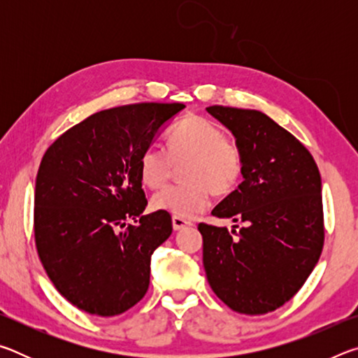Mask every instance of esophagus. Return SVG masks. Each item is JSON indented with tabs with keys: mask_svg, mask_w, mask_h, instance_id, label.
I'll return each mask as SVG.
<instances>
[{
	"mask_svg": "<svg viewBox=\"0 0 358 358\" xmlns=\"http://www.w3.org/2000/svg\"><path fill=\"white\" fill-rule=\"evenodd\" d=\"M172 226H173L175 230H181V229H185V227H187V226H191V222L183 220V217L173 216V217H172Z\"/></svg>",
	"mask_w": 358,
	"mask_h": 358,
	"instance_id": "esophagus-1",
	"label": "esophagus"
}]
</instances>
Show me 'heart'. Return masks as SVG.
I'll return each instance as SVG.
<instances>
[{"label":"heart","mask_w":358,"mask_h":358,"mask_svg":"<svg viewBox=\"0 0 358 358\" xmlns=\"http://www.w3.org/2000/svg\"><path fill=\"white\" fill-rule=\"evenodd\" d=\"M183 169L186 185L169 186L155 194L151 207L173 216L192 220L208 208L211 191L227 194L237 185L241 173L240 150L221 128L202 117L181 120L169 132L167 151L148 147L138 159V172L151 189L164 186L171 178L173 164Z\"/></svg>","instance_id":"obj_1"}]
</instances>
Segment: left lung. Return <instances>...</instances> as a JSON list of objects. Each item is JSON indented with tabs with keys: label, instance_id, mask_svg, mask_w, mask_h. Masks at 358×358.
Returning a JSON list of instances; mask_svg holds the SVG:
<instances>
[{
	"label": "left lung",
	"instance_id": "8db88e82",
	"mask_svg": "<svg viewBox=\"0 0 358 358\" xmlns=\"http://www.w3.org/2000/svg\"><path fill=\"white\" fill-rule=\"evenodd\" d=\"M207 112L235 137L243 177L211 215L246 224L237 237L199 224L207 280L234 311H275L299 292L322 252L319 169L310 151L265 113L222 106Z\"/></svg>",
	"mask_w": 358,
	"mask_h": 358
}]
</instances>
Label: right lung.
<instances>
[{
	"instance_id": "add662e5",
	"label": "right lung",
	"mask_w": 358,
	"mask_h": 358,
	"mask_svg": "<svg viewBox=\"0 0 358 358\" xmlns=\"http://www.w3.org/2000/svg\"><path fill=\"white\" fill-rule=\"evenodd\" d=\"M186 106H121L92 115L53 142L34 191L36 248L66 300L96 316L128 311L150 286L151 254L172 234L166 211L142 215L138 159ZM134 224L126 229L125 221Z\"/></svg>"
}]
</instances>
